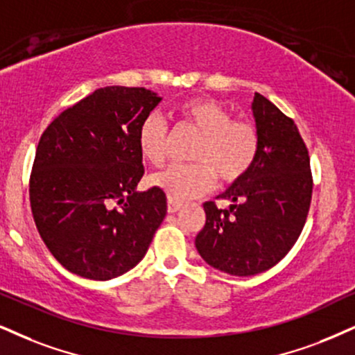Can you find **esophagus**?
Instances as JSON below:
<instances>
[{"instance_id": "1", "label": "esophagus", "mask_w": 355, "mask_h": 355, "mask_svg": "<svg viewBox=\"0 0 355 355\" xmlns=\"http://www.w3.org/2000/svg\"><path fill=\"white\" fill-rule=\"evenodd\" d=\"M181 207H182L181 202H178V200H173V199H168V212L169 214L178 212Z\"/></svg>"}]
</instances>
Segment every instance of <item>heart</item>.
Here are the masks:
<instances>
[{"label":"heart","mask_w":355,"mask_h":355,"mask_svg":"<svg viewBox=\"0 0 355 355\" xmlns=\"http://www.w3.org/2000/svg\"><path fill=\"white\" fill-rule=\"evenodd\" d=\"M179 116L200 135L191 159L194 164L173 166L153 178V184L169 199L187 200L214 187L216 176L225 184L242 179L255 164L260 137L248 121L234 115L217 100L194 97L179 107ZM138 146L144 161L161 168L168 159V125L161 116L148 115L138 131Z\"/></svg>","instance_id":"b5f03b06"}]
</instances>
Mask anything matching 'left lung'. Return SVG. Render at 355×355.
Here are the masks:
<instances>
[{"label": "left lung", "instance_id": "left-lung-1", "mask_svg": "<svg viewBox=\"0 0 355 355\" xmlns=\"http://www.w3.org/2000/svg\"><path fill=\"white\" fill-rule=\"evenodd\" d=\"M252 112L260 137L255 164L217 198L230 207L204 204L205 225L196 237L205 263L234 277L270 270L291 250L313 194L308 148L295 121L260 94Z\"/></svg>", "mask_w": 355, "mask_h": 355}]
</instances>
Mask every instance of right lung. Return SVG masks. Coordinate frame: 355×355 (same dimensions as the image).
Here are the masks:
<instances>
[{
  "label": "right lung",
  "mask_w": 355,
  "mask_h": 355,
  "mask_svg": "<svg viewBox=\"0 0 355 355\" xmlns=\"http://www.w3.org/2000/svg\"><path fill=\"white\" fill-rule=\"evenodd\" d=\"M159 102L144 87H103L60 113L39 139L31 211L71 273L105 282L146 255L168 204L159 187L137 191L144 174L138 131Z\"/></svg>",
  "instance_id": "obj_1"
}]
</instances>
